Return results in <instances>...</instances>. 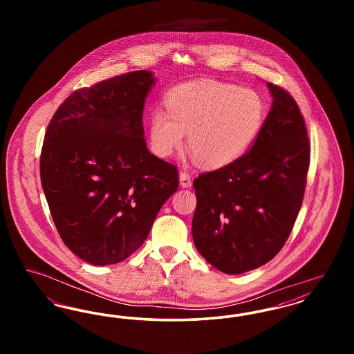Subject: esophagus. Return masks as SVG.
<instances>
[{
    "label": "esophagus",
    "instance_id": "1",
    "mask_svg": "<svg viewBox=\"0 0 354 354\" xmlns=\"http://www.w3.org/2000/svg\"><path fill=\"white\" fill-rule=\"evenodd\" d=\"M179 180H180V185H182L183 188H188V187H191V185H192L191 175H189L188 172H185V171H182V172H180V175H179Z\"/></svg>",
    "mask_w": 354,
    "mask_h": 354
}]
</instances>
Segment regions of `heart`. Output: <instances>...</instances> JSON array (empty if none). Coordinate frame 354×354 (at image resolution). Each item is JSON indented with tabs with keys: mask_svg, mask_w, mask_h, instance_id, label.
<instances>
[{
	"mask_svg": "<svg viewBox=\"0 0 354 354\" xmlns=\"http://www.w3.org/2000/svg\"><path fill=\"white\" fill-rule=\"evenodd\" d=\"M166 113L153 110L150 142L159 156H169L183 146L207 167L235 162L260 133L267 110L251 88L219 81H196L175 86L165 97Z\"/></svg>",
	"mask_w": 354,
	"mask_h": 354,
	"instance_id": "1",
	"label": "heart"
}]
</instances>
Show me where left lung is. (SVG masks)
I'll use <instances>...</instances> for the list:
<instances>
[{"label": "left lung", "mask_w": 354, "mask_h": 354, "mask_svg": "<svg viewBox=\"0 0 354 354\" xmlns=\"http://www.w3.org/2000/svg\"><path fill=\"white\" fill-rule=\"evenodd\" d=\"M273 103L252 149L194 180L192 239L216 270L239 274L284 247L303 204L310 143L293 97L268 82Z\"/></svg>", "instance_id": "obj_1"}]
</instances>
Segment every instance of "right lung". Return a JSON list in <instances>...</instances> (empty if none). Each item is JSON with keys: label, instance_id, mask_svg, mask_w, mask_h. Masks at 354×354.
Instances as JSON below:
<instances>
[{"label": "right lung", "instance_id": "obj_1", "mask_svg": "<svg viewBox=\"0 0 354 354\" xmlns=\"http://www.w3.org/2000/svg\"><path fill=\"white\" fill-rule=\"evenodd\" d=\"M155 84L138 70L75 90L53 115L41 183L65 245L93 266L117 264L147 239L179 187L178 169L149 151L145 100Z\"/></svg>", "mask_w": 354, "mask_h": 354}]
</instances>
